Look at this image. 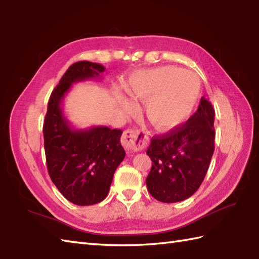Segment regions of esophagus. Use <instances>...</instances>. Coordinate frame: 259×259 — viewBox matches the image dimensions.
Segmentation results:
<instances>
[{
	"instance_id": "34e87169",
	"label": "esophagus",
	"mask_w": 259,
	"mask_h": 259,
	"mask_svg": "<svg viewBox=\"0 0 259 259\" xmlns=\"http://www.w3.org/2000/svg\"><path fill=\"white\" fill-rule=\"evenodd\" d=\"M122 144L126 151L140 152L147 144V137L136 130H126L122 136Z\"/></svg>"
}]
</instances>
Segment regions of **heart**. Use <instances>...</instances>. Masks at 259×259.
Wrapping results in <instances>:
<instances>
[{
    "label": "heart",
    "mask_w": 259,
    "mask_h": 259,
    "mask_svg": "<svg viewBox=\"0 0 259 259\" xmlns=\"http://www.w3.org/2000/svg\"><path fill=\"white\" fill-rule=\"evenodd\" d=\"M132 99L146 102L145 114L153 127L169 131L191 116L200 96V81L196 74L177 67H158L134 73L130 78ZM125 110L134 105L123 101Z\"/></svg>",
    "instance_id": "obj_1"
}]
</instances>
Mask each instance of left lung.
Returning <instances> with one entry per match:
<instances>
[{"instance_id": "8db88e82", "label": "left lung", "mask_w": 259, "mask_h": 259, "mask_svg": "<svg viewBox=\"0 0 259 259\" xmlns=\"http://www.w3.org/2000/svg\"><path fill=\"white\" fill-rule=\"evenodd\" d=\"M215 111L202 97L186 123L153 137L146 154L152 168L146 178L149 194L162 203L187 199L203 183L215 149Z\"/></svg>"}]
</instances>
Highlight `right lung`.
Returning a JSON list of instances; mask_svg holds the SVG:
<instances>
[{"label": "right lung", "instance_id": "add662e5", "mask_svg": "<svg viewBox=\"0 0 259 259\" xmlns=\"http://www.w3.org/2000/svg\"><path fill=\"white\" fill-rule=\"evenodd\" d=\"M105 67L89 61L74 63L52 92L45 115L43 134L48 170L52 182L71 203L79 206L102 202L117 166L125 157L120 130L93 126L74 128L62 103L73 83L99 78Z\"/></svg>", "mask_w": 259, "mask_h": 259}]
</instances>
